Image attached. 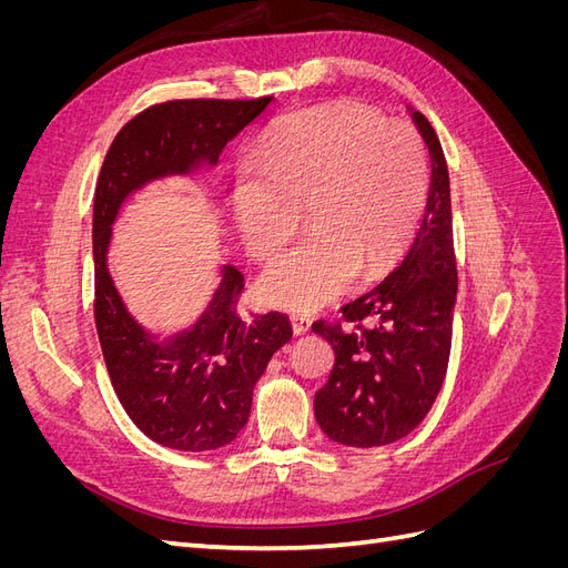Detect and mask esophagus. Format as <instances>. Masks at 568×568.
Listing matches in <instances>:
<instances>
[{
	"instance_id": "1",
	"label": "esophagus",
	"mask_w": 568,
	"mask_h": 568,
	"mask_svg": "<svg viewBox=\"0 0 568 568\" xmlns=\"http://www.w3.org/2000/svg\"><path fill=\"white\" fill-rule=\"evenodd\" d=\"M311 324H313L311 315H305V313H294V315H291V326H294V334L296 336L311 332Z\"/></svg>"
}]
</instances>
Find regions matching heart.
Listing matches in <instances>:
<instances>
[{"mask_svg": "<svg viewBox=\"0 0 568 568\" xmlns=\"http://www.w3.org/2000/svg\"><path fill=\"white\" fill-rule=\"evenodd\" d=\"M428 159L415 128L359 101L307 109L274 128L234 182L232 209L246 251L280 253L303 222L313 232L261 277L267 303L315 311L363 274L388 270L417 232Z\"/></svg>", "mask_w": 568, "mask_h": 568, "instance_id": "obj_1", "label": "heart"}]
</instances>
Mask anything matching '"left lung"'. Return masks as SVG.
<instances>
[{
	"instance_id": "left-lung-1",
	"label": "left lung",
	"mask_w": 568,
	"mask_h": 568,
	"mask_svg": "<svg viewBox=\"0 0 568 568\" xmlns=\"http://www.w3.org/2000/svg\"><path fill=\"white\" fill-rule=\"evenodd\" d=\"M432 156V186L415 244L400 267L365 296L341 307V322L313 329L332 343L334 367L315 393L322 432L353 448L400 440L432 409L448 372L457 261L450 178L438 134L415 111Z\"/></svg>"
}]
</instances>
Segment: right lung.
I'll use <instances>...</instances> for the list:
<instances>
[{
    "instance_id": "1",
    "label": "right lung",
    "mask_w": 568,
    "mask_h": 568,
    "mask_svg": "<svg viewBox=\"0 0 568 568\" xmlns=\"http://www.w3.org/2000/svg\"><path fill=\"white\" fill-rule=\"evenodd\" d=\"M261 99H173L136 113L115 134L94 192V322L113 390L144 436L201 453L227 445L248 422L253 386L291 338L282 313L242 315L244 274L222 267L211 305L192 329L151 341L120 301L106 267L111 225L144 182L217 163L220 151L265 111Z\"/></svg>"
}]
</instances>
